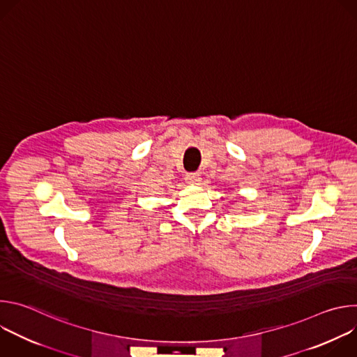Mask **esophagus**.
I'll return each mask as SVG.
<instances>
[{
    "label": "esophagus",
    "instance_id": "esophagus-1",
    "mask_svg": "<svg viewBox=\"0 0 357 357\" xmlns=\"http://www.w3.org/2000/svg\"><path fill=\"white\" fill-rule=\"evenodd\" d=\"M200 175L199 174H188L186 176H185V182L188 183V185H199V182H200Z\"/></svg>",
    "mask_w": 357,
    "mask_h": 357
}]
</instances>
